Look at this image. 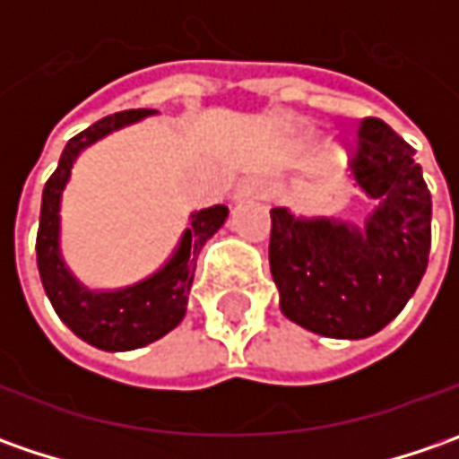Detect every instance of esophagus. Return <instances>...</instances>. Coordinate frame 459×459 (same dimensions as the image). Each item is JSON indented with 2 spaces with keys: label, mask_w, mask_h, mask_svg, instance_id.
Here are the masks:
<instances>
[{
  "label": "esophagus",
  "mask_w": 459,
  "mask_h": 459,
  "mask_svg": "<svg viewBox=\"0 0 459 459\" xmlns=\"http://www.w3.org/2000/svg\"><path fill=\"white\" fill-rule=\"evenodd\" d=\"M263 196H265V186H263V181H257V178H245V181L238 184V188H235L232 202H253V199H263Z\"/></svg>",
  "instance_id": "34e87169"
}]
</instances>
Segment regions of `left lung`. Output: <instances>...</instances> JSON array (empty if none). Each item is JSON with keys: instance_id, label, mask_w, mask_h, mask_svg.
I'll list each match as a JSON object with an SVG mask.
<instances>
[{"instance_id": "left-lung-1", "label": "left lung", "mask_w": 459, "mask_h": 459, "mask_svg": "<svg viewBox=\"0 0 459 459\" xmlns=\"http://www.w3.org/2000/svg\"><path fill=\"white\" fill-rule=\"evenodd\" d=\"M414 148L383 119L358 130L355 186L376 206L358 227L271 209V275L293 325L332 340H365L414 296L432 247V196Z\"/></svg>"}]
</instances>
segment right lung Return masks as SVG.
<instances>
[{
  "instance_id": "1",
  "label": "right lung",
  "mask_w": 459,
  "mask_h": 459,
  "mask_svg": "<svg viewBox=\"0 0 459 459\" xmlns=\"http://www.w3.org/2000/svg\"><path fill=\"white\" fill-rule=\"evenodd\" d=\"M158 115L155 109H133L117 112L99 119L89 130L71 137L63 148L56 173L48 178L40 206L38 227V271L43 289L61 316V322L83 342L94 344L107 352H125L160 340L173 326L181 325L188 291L194 283V271L199 253L227 220V206H209L188 217V227L178 239L173 255L133 286L122 289H89L83 286L61 255V199L63 188L71 178V168L81 152L91 148L101 137L134 125L145 117Z\"/></svg>"
}]
</instances>
